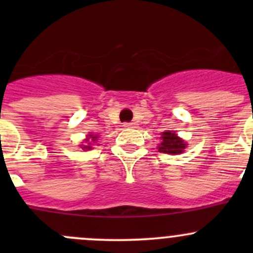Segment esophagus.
Masks as SVG:
<instances>
[{
    "mask_svg": "<svg viewBox=\"0 0 253 253\" xmlns=\"http://www.w3.org/2000/svg\"><path fill=\"white\" fill-rule=\"evenodd\" d=\"M124 127H126V128H133V127H136V125L133 122H125Z\"/></svg>",
    "mask_w": 253,
    "mask_h": 253,
    "instance_id": "34e87169",
    "label": "esophagus"
}]
</instances>
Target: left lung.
Instances as JSON below:
<instances>
[{
  "label": "left lung",
  "mask_w": 253,
  "mask_h": 253,
  "mask_svg": "<svg viewBox=\"0 0 253 253\" xmlns=\"http://www.w3.org/2000/svg\"><path fill=\"white\" fill-rule=\"evenodd\" d=\"M160 139H162V143L158 148L160 153H165V154H181L183 149L187 147V143L181 139L174 131L163 132Z\"/></svg>",
  "instance_id": "1"
}]
</instances>
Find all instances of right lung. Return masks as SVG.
<instances>
[{"label":"right lung","instance_id":"add662e5","mask_svg":"<svg viewBox=\"0 0 253 253\" xmlns=\"http://www.w3.org/2000/svg\"><path fill=\"white\" fill-rule=\"evenodd\" d=\"M99 137L96 136V134H88V137L85 138V141L83 143L84 144H81L82 149H91V145H93V143H95L98 141Z\"/></svg>","mask_w":253,"mask_h":253}]
</instances>
